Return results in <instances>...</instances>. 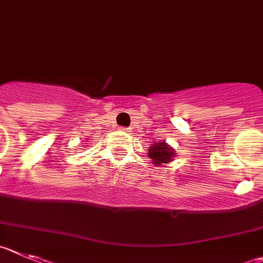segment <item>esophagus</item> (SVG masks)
<instances>
[{
    "instance_id": "obj_1",
    "label": "esophagus",
    "mask_w": 263,
    "mask_h": 263,
    "mask_svg": "<svg viewBox=\"0 0 263 263\" xmlns=\"http://www.w3.org/2000/svg\"><path fill=\"white\" fill-rule=\"evenodd\" d=\"M120 131H123V132H127V128H126V127H120Z\"/></svg>"
}]
</instances>
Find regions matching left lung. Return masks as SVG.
<instances>
[{"label":"left lung","mask_w":263,"mask_h":263,"mask_svg":"<svg viewBox=\"0 0 263 263\" xmlns=\"http://www.w3.org/2000/svg\"><path fill=\"white\" fill-rule=\"evenodd\" d=\"M175 156V151L166 141H157L148 149V157L152 159L154 166L170 163Z\"/></svg>","instance_id":"obj_1"}]
</instances>
